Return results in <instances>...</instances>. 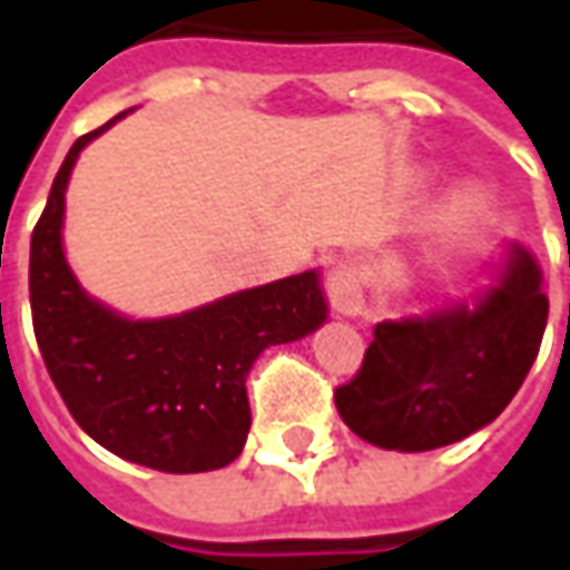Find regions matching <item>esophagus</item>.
<instances>
[{"label": "esophagus", "mask_w": 570, "mask_h": 570, "mask_svg": "<svg viewBox=\"0 0 570 570\" xmlns=\"http://www.w3.org/2000/svg\"><path fill=\"white\" fill-rule=\"evenodd\" d=\"M326 296L333 302L335 314H342V317H366V296H363L360 277L345 262H338L326 274Z\"/></svg>", "instance_id": "34e87169"}]
</instances>
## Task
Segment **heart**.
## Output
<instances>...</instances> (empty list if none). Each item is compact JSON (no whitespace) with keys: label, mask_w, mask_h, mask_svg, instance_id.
I'll list each match as a JSON object with an SVG mask.
<instances>
[{"label":"heart","mask_w":570,"mask_h":570,"mask_svg":"<svg viewBox=\"0 0 570 570\" xmlns=\"http://www.w3.org/2000/svg\"><path fill=\"white\" fill-rule=\"evenodd\" d=\"M491 213V191L482 183H464L442 200L430 223V235L440 244H458L473 237Z\"/></svg>","instance_id":"heart-1"}]
</instances>
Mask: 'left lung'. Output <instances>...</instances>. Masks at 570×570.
<instances>
[{
	"label": "left lung",
	"mask_w": 570,
	"mask_h": 570,
	"mask_svg": "<svg viewBox=\"0 0 570 570\" xmlns=\"http://www.w3.org/2000/svg\"><path fill=\"white\" fill-rule=\"evenodd\" d=\"M547 314L534 253L507 240L489 284L466 298L379 323L357 379L335 391V409L379 449L452 445L491 424L522 387Z\"/></svg>",
	"instance_id": "obj_1"
}]
</instances>
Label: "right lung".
Returning <instances> with one entry per match:
<instances>
[{
	"instance_id": "1",
	"label": "right lung",
	"mask_w": 570,
	"mask_h": 570,
	"mask_svg": "<svg viewBox=\"0 0 570 570\" xmlns=\"http://www.w3.org/2000/svg\"><path fill=\"white\" fill-rule=\"evenodd\" d=\"M128 112L79 137L57 170L30 240L32 330L51 382L91 440L164 473L219 470L247 442L253 363L265 347L317 333L330 305L317 268L142 321L94 298L63 249L67 186L81 149Z\"/></svg>"
}]
</instances>
